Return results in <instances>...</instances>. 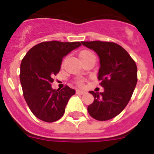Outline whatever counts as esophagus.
I'll return each instance as SVG.
<instances>
[{
    "instance_id": "esophagus-1",
    "label": "esophagus",
    "mask_w": 154,
    "mask_h": 154,
    "mask_svg": "<svg viewBox=\"0 0 154 154\" xmlns=\"http://www.w3.org/2000/svg\"><path fill=\"white\" fill-rule=\"evenodd\" d=\"M76 93L79 95H83L84 94V93H86V92H85V91H83V90H77V91H76Z\"/></svg>"
}]
</instances>
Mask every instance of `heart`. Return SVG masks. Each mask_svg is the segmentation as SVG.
Returning <instances> with one entry per match:
<instances>
[{
	"label": "heart",
	"instance_id": "heart-1",
	"mask_svg": "<svg viewBox=\"0 0 154 154\" xmlns=\"http://www.w3.org/2000/svg\"><path fill=\"white\" fill-rule=\"evenodd\" d=\"M92 54V53L88 50H83L79 53V57L84 56V55H87V54Z\"/></svg>",
	"mask_w": 154,
	"mask_h": 154
}]
</instances>
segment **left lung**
<instances>
[{"mask_svg": "<svg viewBox=\"0 0 154 154\" xmlns=\"http://www.w3.org/2000/svg\"><path fill=\"white\" fill-rule=\"evenodd\" d=\"M82 45L95 51L100 58L98 79L103 92H89L94 100L88 111L99 121L111 119L124 109L137 83L136 62L128 52L114 42L83 41Z\"/></svg>", "mask_w": 154, "mask_h": 154, "instance_id": "8db88e82", "label": "left lung"}]
</instances>
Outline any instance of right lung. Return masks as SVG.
<instances>
[{
  "label": "right lung",
  "instance_id": "add662e5",
  "mask_svg": "<svg viewBox=\"0 0 154 154\" xmlns=\"http://www.w3.org/2000/svg\"><path fill=\"white\" fill-rule=\"evenodd\" d=\"M81 45L80 42L47 41L26 53L20 66V82L24 98L35 116L47 122L60 119L68 100L75 91L66 86L52 88V78L60 71L62 58Z\"/></svg>",
  "mask_w": 154,
  "mask_h": 154
}]
</instances>
